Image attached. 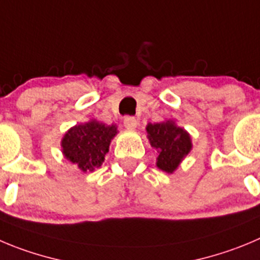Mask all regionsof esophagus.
<instances>
[{
	"label": "esophagus",
	"instance_id": "obj_1",
	"mask_svg": "<svg viewBox=\"0 0 260 260\" xmlns=\"http://www.w3.org/2000/svg\"><path fill=\"white\" fill-rule=\"evenodd\" d=\"M137 119L133 118V116H125L124 118V127L128 131H135L137 128Z\"/></svg>",
	"mask_w": 260,
	"mask_h": 260
}]
</instances>
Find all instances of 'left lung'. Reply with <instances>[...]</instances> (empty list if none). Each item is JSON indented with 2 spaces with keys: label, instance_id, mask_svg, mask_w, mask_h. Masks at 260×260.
<instances>
[{
  "label": "left lung",
  "instance_id": "1",
  "mask_svg": "<svg viewBox=\"0 0 260 260\" xmlns=\"http://www.w3.org/2000/svg\"><path fill=\"white\" fill-rule=\"evenodd\" d=\"M150 145L157 152L156 167L167 173H173L183 157L191 151V137L173 120L149 123L146 127Z\"/></svg>",
  "mask_w": 260,
  "mask_h": 260
}]
</instances>
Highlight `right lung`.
Segmentation results:
<instances>
[{"label":"right lung","instance_id":"add662e5","mask_svg":"<svg viewBox=\"0 0 260 260\" xmlns=\"http://www.w3.org/2000/svg\"><path fill=\"white\" fill-rule=\"evenodd\" d=\"M116 133V125L104 124L97 120L74 125L62 137V154L82 172H93L104 163Z\"/></svg>","mask_w":260,"mask_h":260}]
</instances>
